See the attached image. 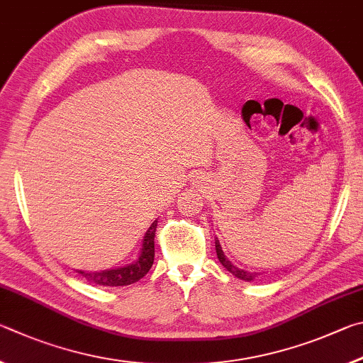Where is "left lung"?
I'll list each match as a JSON object with an SVG mask.
<instances>
[{
    "instance_id": "obj_1",
    "label": "left lung",
    "mask_w": 363,
    "mask_h": 363,
    "mask_svg": "<svg viewBox=\"0 0 363 363\" xmlns=\"http://www.w3.org/2000/svg\"><path fill=\"white\" fill-rule=\"evenodd\" d=\"M215 250H217V255H218V259H220V263L225 266V268L231 272L233 276H236L238 279H242V281H247V282H250V281H253V279H255L257 276H259V272H249V271H244V269H239V268H236V266H234L230 259H228L226 257H225V253H223V250H221V245H220V242H218V239H215Z\"/></svg>"
}]
</instances>
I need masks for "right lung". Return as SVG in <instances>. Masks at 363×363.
<instances>
[{
  "label": "right lung",
  "instance_id": "add662e5",
  "mask_svg": "<svg viewBox=\"0 0 363 363\" xmlns=\"http://www.w3.org/2000/svg\"><path fill=\"white\" fill-rule=\"evenodd\" d=\"M157 220L151 223L143 238V245L140 257L135 263L123 266L116 269H106L100 272H86L78 271L79 274L89 282L97 285H105V287H123V285H130L138 282L140 279L148 274L152 262H155V234H156Z\"/></svg>",
  "mask_w": 363,
  "mask_h": 363
}]
</instances>
